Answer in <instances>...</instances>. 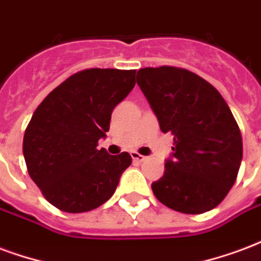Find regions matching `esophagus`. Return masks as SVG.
Masks as SVG:
<instances>
[{"label": "esophagus", "instance_id": "obj_1", "mask_svg": "<svg viewBox=\"0 0 261 261\" xmlns=\"http://www.w3.org/2000/svg\"><path fill=\"white\" fill-rule=\"evenodd\" d=\"M131 158H133L134 162H138V163H141V162H144V160L146 159L145 156L140 155V153H137V152H131Z\"/></svg>", "mask_w": 261, "mask_h": 261}]
</instances>
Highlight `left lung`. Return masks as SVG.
Listing matches in <instances>:
<instances>
[{"label": "left lung", "mask_w": 261, "mask_h": 261, "mask_svg": "<svg viewBox=\"0 0 261 261\" xmlns=\"http://www.w3.org/2000/svg\"><path fill=\"white\" fill-rule=\"evenodd\" d=\"M137 84L160 130L174 137L165 174L152 182L159 202L200 214L227 196L242 160V137L227 102L210 83L185 69L145 67Z\"/></svg>", "instance_id": "left-lung-1"}]
</instances>
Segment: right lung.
<instances>
[{"instance_id": "right-lung-1", "label": "right lung", "mask_w": 261, "mask_h": 261, "mask_svg": "<svg viewBox=\"0 0 261 261\" xmlns=\"http://www.w3.org/2000/svg\"><path fill=\"white\" fill-rule=\"evenodd\" d=\"M134 86L136 70L87 69L49 92L33 113L23 156L45 199L62 212H90L115 194L131 156L96 146L115 106Z\"/></svg>"}]
</instances>
